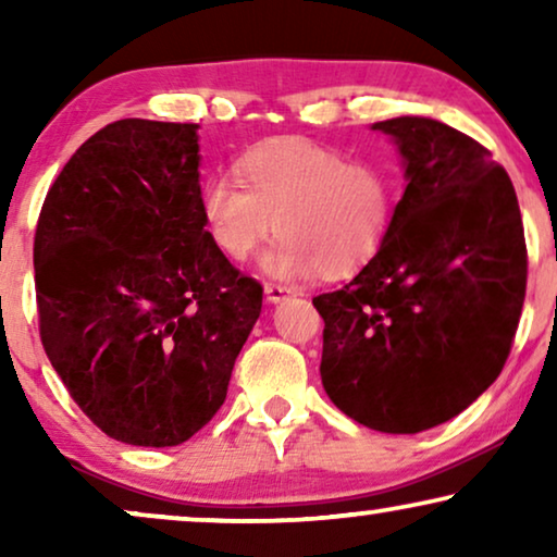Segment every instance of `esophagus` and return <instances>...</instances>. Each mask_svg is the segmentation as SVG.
<instances>
[{"instance_id": "obj_1", "label": "esophagus", "mask_w": 557, "mask_h": 557, "mask_svg": "<svg viewBox=\"0 0 557 557\" xmlns=\"http://www.w3.org/2000/svg\"><path fill=\"white\" fill-rule=\"evenodd\" d=\"M263 294H265V301H269V304H281L284 299H288V296H292V288L278 286V284H265Z\"/></svg>"}]
</instances>
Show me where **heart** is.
I'll return each mask as SVG.
<instances>
[{
	"instance_id": "obj_1",
	"label": "heart",
	"mask_w": 557,
	"mask_h": 557,
	"mask_svg": "<svg viewBox=\"0 0 557 557\" xmlns=\"http://www.w3.org/2000/svg\"><path fill=\"white\" fill-rule=\"evenodd\" d=\"M235 174L238 182H205L202 223L220 253L235 263L276 227L281 238L261 256L269 276H349L377 253L391 231V177L377 164L347 162L342 151L304 136L256 144L235 162Z\"/></svg>"
}]
</instances>
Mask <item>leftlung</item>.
<instances>
[{
    "label": "left lung",
    "instance_id": "1",
    "mask_svg": "<svg viewBox=\"0 0 557 557\" xmlns=\"http://www.w3.org/2000/svg\"><path fill=\"white\" fill-rule=\"evenodd\" d=\"M398 149L406 193L357 276L314 296L322 385L357 423L421 433L469 408L505 368L528 286L520 205L505 166L425 116L372 124Z\"/></svg>",
    "mask_w": 557,
    "mask_h": 557
}]
</instances>
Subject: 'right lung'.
<instances>
[{"label": "right lung", "instance_id": "obj_1", "mask_svg": "<svg viewBox=\"0 0 557 557\" xmlns=\"http://www.w3.org/2000/svg\"><path fill=\"white\" fill-rule=\"evenodd\" d=\"M197 124L121 119L58 174L35 233L40 337L106 436L180 446L225 403L263 288L200 215Z\"/></svg>", "mask_w": 557, "mask_h": 557}]
</instances>
